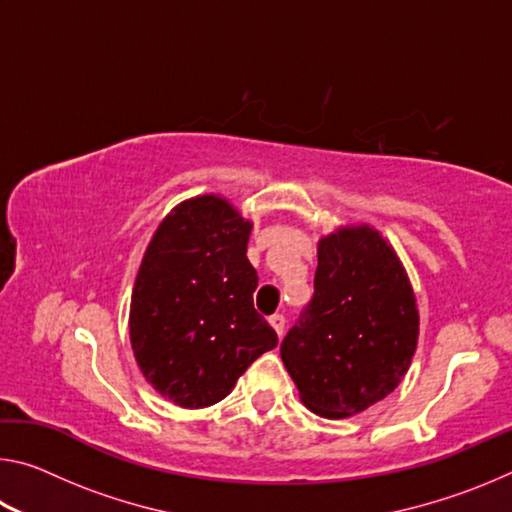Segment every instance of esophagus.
<instances>
[{
  "label": "esophagus",
  "mask_w": 512,
  "mask_h": 512,
  "mask_svg": "<svg viewBox=\"0 0 512 512\" xmlns=\"http://www.w3.org/2000/svg\"><path fill=\"white\" fill-rule=\"evenodd\" d=\"M268 323H271V327L275 329L277 336L284 334V316L282 314H273L271 318H268Z\"/></svg>",
  "instance_id": "obj_1"
}]
</instances>
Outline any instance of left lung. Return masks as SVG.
Listing matches in <instances>:
<instances>
[{
  "instance_id": "left-lung-1",
  "label": "left lung",
  "mask_w": 512,
  "mask_h": 512,
  "mask_svg": "<svg viewBox=\"0 0 512 512\" xmlns=\"http://www.w3.org/2000/svg\"><path fill=\"white\" fill-rule=\"evenodd\" d=\"M314 298L280 354L300 402L352 418L391 395L418 348L420 314L402 259L368 223L318 239Z\"/></svg>"
}]
</instances>
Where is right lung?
I'll list each match as a JSON object with an SVG mask.
<instances>
[{"label":"right lung","mask_w":512,"mask_h":512,"mask_svg":"<svg viewBox=\"0 0 512 512\" xmlns=\"http://www.w3.org/2000/svg\"><path fill=\"white\" fill-rule=\"evenodd\" d=\"M250 230L228 198L203 194L173 207L146 246L128 316L133 354L144 379L183 409L221 402L277 345L253 307Z\"/></svg>","instance_id":"obj_1"}]
</instances>
